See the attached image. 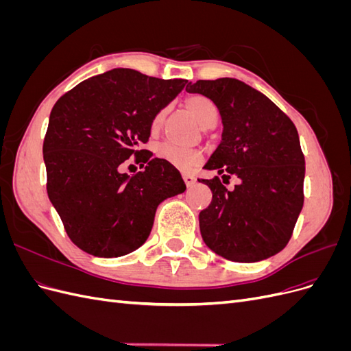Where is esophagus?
<instances>
[{"instance_id": "34e87169", "label": "esophagus", "mask_w": 351, "mask_h": 351, "mask_svg": "<svg viewBox=\"0 0 351 351\" xmlns=\"http://www.w3.org/2000/svg\"><path fill=\"white\" fill-rule=\"evenodd\" d=\"M183 180H184V183H186L187 187H192L196 183V178L193 176H190V174H183Z\"/></svg>"}]
</instances>
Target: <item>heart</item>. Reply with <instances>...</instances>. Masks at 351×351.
I'll return each mask as SVG.
<instances>
[{"mask_svg": "<svg viewBox=\"0 0 351 351\" xmlns=\"http://www.w3.org/2000/svg\"><path fill=\"white\" fill-rule=\"evenodd\" d=\"M184 105L187 111L192 114L197 124L202 127V129H212L219 119V112L217 105L212 102L209 98L204 97V95H192L184 101ZM165 119V111H159L152 121V130L156 132L161 129V125ZM158 156L165 159L171 165H174L178 169H190L199 164L200 161V155L195 149H187V147H180L173 143H162L158 147L156 151Z\"/></svg>", "mask_w": 351, "mask_h": 351, "instance_id": "heart-1", "label": "heart"}]
</instances>
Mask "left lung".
I'll use <instances>...</instances> for the list:
<instances>
[{"label":"left lung","mask_w":351,"mask_h":351,"mask_svg":"<svg viewBox=\"0 0 351 351\" xmlns=\"http://www.w3.org/2000/svg\"><path fill=\"white\" fill-rule=\"evenodd\" d=\"M217 105L221 142L204 168L240 183L228 190L215 176L199 180L212 192L199 214L206 246L232 262H259L289 243L303 208L304 156L295 125L268 97L241 80L189 82Z\"/></svg>","instance_id":"obj_1"}]
</instances>
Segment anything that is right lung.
<instances>
[{
  "label": "right lung",
  "instance_id": "1",
  "mask_svg": "<svg viewBox=\"0 0 351 351\" xmlns=\"http://www.w3.org/2000/svg\"><path fill=\"white\" fill-rule=\"evenodd\" d=\"M186 83L112 69L83 80L54 105L42 149L48 197L83 252L119 258L139 249L159 204L186 190L174 165L139 149L149 141L154 117ZM132 154L145 169L129 176L119 168Z\"/></svg>",
  "mask_w": 351,
  "mask_h": 351
}]
</instances>
